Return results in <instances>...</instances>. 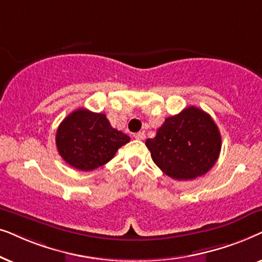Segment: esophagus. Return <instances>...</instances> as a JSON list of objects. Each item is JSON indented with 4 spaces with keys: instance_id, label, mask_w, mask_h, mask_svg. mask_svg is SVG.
Wrapping results in <instances>:
<instances>
[{
    "instance_id": "esophagus-1",
    "label": "esophagus",
    "mask_w": 262,
    "mask_h": 262,
    "mask_svg": "<svg viewBox=\"0 0 262 262\" xmlns=\"http://www.w3.org/2000/svg\"><path fill=\"white\" fill-rule=\"evenodd\" d=\"M145 137V132H138V133L134 134V138L137 139V140H144Z\"/></svg>"
}]
</instances>
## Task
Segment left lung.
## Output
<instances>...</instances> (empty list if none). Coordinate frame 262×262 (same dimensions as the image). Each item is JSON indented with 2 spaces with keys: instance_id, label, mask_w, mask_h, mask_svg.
<instances>
[{
  "instance_id": "1",
  "label": "left lung",
  "mask_w": 262,
  "mask_h": 262,
  "mask_svg": "<svg viewBox=\"0 0 262 262\" xmlns=\"http://www.w3.org/2000/svg\"><path fill=\"white\" fill-rule=\"evenodd\" d=\"M145 144L164 173L175 180H193L205 175L217 162L222 137L210 115L188 106L165 118L156 137Z\"/></svg>"
}]
</instances>
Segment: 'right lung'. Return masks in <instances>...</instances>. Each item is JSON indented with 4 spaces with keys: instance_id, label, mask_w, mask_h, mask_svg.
Returning <instances> with one entry per match:
<instances>
[{
    "instance_id": "right-lung-1",
    "label": "right lung",
    "mask_w": 262,
    "mask_h": 262,
    "mask_svg": "<svg viewBox=\"0 0 262 262\" xmlns=\"http://www.w3.org/2000/svg\"><path fill=\"white\" fill-rule=\"evenodd\" d=\"M129 140L128 135L111 127L105 115L83 107L69 114L56 132L60 156L81 171H91L106 164Z\"/></svg>"
}]
</instances>
